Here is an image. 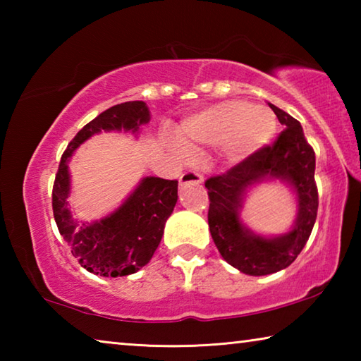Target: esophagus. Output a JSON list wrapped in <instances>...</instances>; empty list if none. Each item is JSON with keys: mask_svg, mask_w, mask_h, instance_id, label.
I'll return each mask as SVG.
<instances>
[{"mask_svg": "<svg viewBox=\"0 0 361 361\" xmlns=\"http://www.w3.org/2000/svg\"><path fill=\"white\" fill-rule=\"evenodd\" d=\"M200 183H204V176L197 173V172H185L180 176V185L181 186H186V185H200Z\"/></svg>", "mask_w": 361, "mask_h": 361, "instance_id": "34e87169", "label": "esophagus"}]
</instances>
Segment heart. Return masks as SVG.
<instances>
[{"instance_id":"b5f03b06","label":"heart","mask_w":361,"mask_h":361,"mask_svg":"<svg viewBox=\"0 0 361 361\" xmlns=\"http://www.w3.org/2000/svg\"><path fill=\"white\" fill-rule=\"evenodd\" d=\"M277 127L272 109L228 100L189 114L176 129V140L192 151L219 148L224 161L239 164L264 149L276 137Z\"/></svg>"}]
</instances>
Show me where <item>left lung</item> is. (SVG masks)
I'll return each mask as SVG.
<instances>
[{"label":"left lung","mask_w":361,"mask_h":361,"mask_svg":"<svg viewBox=\"0 0 361 361\" xmlns=\"http://www.w3.org/2000/svg\"><path fill=\"white\" fill-rule=\"evenodd\" d=\"M269 106L285 126L276 143L228 173L205 181L212 239L224 261L247 276H267L288 267L309 240L319 209L312 146L295 118L272 103ZM266 180H282L297 195V219L285 235H256L241 221L243 200L249 189Z\"/></svg>","instance_id":"8db88e82"}]
</instances>
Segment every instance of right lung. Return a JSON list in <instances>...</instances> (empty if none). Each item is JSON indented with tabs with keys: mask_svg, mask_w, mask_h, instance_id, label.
<instances>
[{
	"mask_svg": "<svg viewBox=\"0 0 361 361\" xmlns=\"http://www.w3.org/2000/svg\"><path fill=\"white\" fill-rule=\"evenodd\" d=\"M149 119V108L145 102L111 106L76 133L60 161L52 189L54 218L71 255L95 276L124 277L148 264L178 200V181L145 176L109 215L92 223L79 221L68 202L70 157L85 140L100 132H129L137 137Z\"/></svg>",
	"mask_w": 361,
	"mask_h": 361,
	"instance_id": "add662e5",
	"label": "right lung"
}]
</instances>
